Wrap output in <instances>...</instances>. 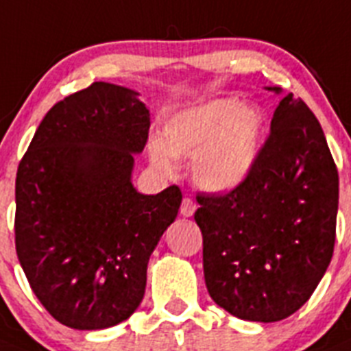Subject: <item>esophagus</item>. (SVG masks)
<instances>
[{
	"label": "esophagus",
	"mask_w": 351,
	"mask_h": 351,
	"mask_svg": "<svg viewBox=\"0 0 351 351\" xmlns=\"http://www.w3.org/2000/svg\"><path fill=\"white\" fill-rule=\"evenodd\" d=\"M196 203H194L191 197H184V201H182V206H180V213L184 215V217H193L194 212H196Z\"/></svg>",
	"instance_id": "34e87169"
}]
</instances>
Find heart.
Returning a JSON list of instances; mask_svg holds the SVG:
<instances>
[{
  "instance_id": "b5f03b06",
  "label": "heart",
  "mask_w": 351,
  "mask_h": 351,
  "mask_svg": "<svg viewBox=\"0 0 351 351\" xmlns=\"http://www.w3.org/2000/svg\"><path fill=\"white\" fill-rule=\"evenodd\" d=\"M265 118L254 106L215 99L173 114L162 141L148 145L152 166L175 173V157L191 158V176L205 193L226 194L242 185L260 157Z\"/></svg>"
}]
</instances>
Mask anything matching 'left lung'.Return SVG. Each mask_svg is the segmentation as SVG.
Instances as JSON below:
<instances>
[{"instance_id": "obj_1", "label": "left lung", "mask_w": 351, "mask_h": 351, "mask_svg": "<svg viewBox=\"0 0 351 351\" xmlns=\"http://www.w3.org/2000/svg\"><path fill=\"white\" fill-rule=\"evenodd\" d=\"M281 93V88L267 86ZM210 297L230 315L272 323L309 300L336 242L339 176L322 125L291 93L279 102L251 175L197 196Z\"/></svg>"}]
</instances>
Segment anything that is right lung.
Masks as SVG:
<instances>
[{
  "mask_svg": "<svg viewBox=\"0 0 351 351\" xmlns=\"http://www.w3.org/2000/svg\"><path fill=\"white\" fill-rule=\"evenodd\" d=\"M150 111L138 91L93 83L58 102L38 125L15 178V249L49 315L77 330L132 316L146 268L178 215L176 185L141 194L134 155Z\"/></svg>",
  "mask_w": 351,
  "mask_h": 351,
  "instance_id": "obj_1",
  "label": "right lung"
}]
</instances>
